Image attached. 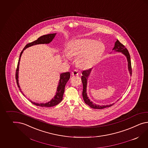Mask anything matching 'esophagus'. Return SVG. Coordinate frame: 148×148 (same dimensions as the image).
I'll return each instance as SVG.
<instances>
[{
    "label": "esophagus",
    "instance_id": "esophagus-1",
    "mask_svg": "<svg viewBox=\"0 0 148 148\" xmlns=\"http://www.w3.org/2000/svg\"><path fill=\"white\" fill-rule=\"evenodd\" d=\"M79 74V72L77 70H74L73 72H72V76H77Z\"/></svg>",
    "mask_w": 148,
    "mask_h": 148
}]
</instances>
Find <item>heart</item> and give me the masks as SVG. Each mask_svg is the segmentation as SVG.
Returning <instances> with one entry per match:
<instances>
[{
  "instance_id": "heart-1",
  "label": "heart",
  "mask_w": 148,
  "mask_h": 148,
  "mask_svg": "<svg viewBox=\"0 0 148 148\" xmlns=\"http://www.w3.org/2000/svg\"><path fill=\"white\" fill-rule=\"evenodd\" d=\"M105 50L104 44L95 40H73L69 43L68 50L65 55L64 59L67 61L70 57H77L78 66L80 68L87 69L98 62Z\"/></svg>"
}]
</instances>
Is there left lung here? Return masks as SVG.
<instances>
[{
  "instance_id": "obj_1",
  "label": "left lung",
  "mask_w": 148,
  "mask_h": 148,
  "mask_svg": "<svg viewBox=\"0 0 148 148\" xmlns=\"http://www.w3.org/2000/svg\"><path fill=\"white\" fill-rule=\"evenodd\" d=\"M113 50H114L115 51H117V52H120V53H122L125 55V57H127V61H128V71H129V73H130V76H132V65H131L130 56L128 50L125 48L124 45H123L121 43L119 42V41L118 40H117L116 41L115 43V45H114V48L113 49ZM91 71H92V69H88V70H84L82 72V75L83 76H82L81 79H82L83 85V91L82 95H83V97L84 102H85L86 104H87V105H88L91 108H94V109H99V110L103 109V108H107V107H109L113 105L114 103L107 105L100 106L99 105L95 104L93 102H92L88 98V97H87V93H86L87 78H88V77L90 75Z\"/></svg>"
}]
</instances>
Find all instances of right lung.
Here are the masks:
<instances>
[{
	"label": "right lung",
	"mask_w": 148,
	"mask_h": 148,
	"mask_svg": "<svg viewBox=\"0 0 148 148\" xmlns=\"http://www.w3.org/2000/svg\"><path fill=\"white\" fill-rule=\"evenodd\" d=\"M56 33H53V34H47V35H45L41 36V37L38 38L36 40L34 41L33 42L29 43L27 45H26L25 48L23 49L22 51L21 52L20 55V57H19V61L18 63V65H17V68L16 70V73H15V79L16 80V83L18 85V86L19 87V90L20 92L23 93V95H25L23 93V91H21L20 87L19 86V82H18V74H19V63H20V58L21 57V55L23 53V50L26 49L27 48L31 47V46H34L36 45H39V44H48L50 42H51L52 40H53V38H55V35ZM70 77V73L69 72H64L62 73L60 75V79L59 80L58 85L57 86V91L56 95L50 101L48 102H46L45 103H36V102H32L31 100H30V102L33 103L34 105L36 106H41L42 107H50L52 106H56L57 104H58L63 99V96L64 92L65 86L66 84L67 83Z\"/></svg>",
	"instance_id": "obj_1"
}]
</instances>
